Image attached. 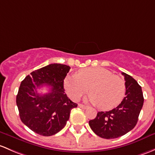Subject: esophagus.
<instances>
[{
	"instance_id": "esophagus-1",
	"label": "esophagus",
	"mask_w": 155,
	"mask_h": 155,
	"mask_svg": "<svg viewBox=\"0 0 155 155\" xmlns=\"http://www.w3.org/2000/svg\"><path fill=\"white\" fill-rule=\"evenodd\" d=\"M79 107H81V108H82V109H87V106H85V105H82V104H79Z\"/></svg>"
}]
</instances>
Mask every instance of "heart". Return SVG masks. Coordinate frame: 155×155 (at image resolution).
<instances>
[{"instance_id": "b5f03b06", "label": "heart", "mask_w": 155, "mask_h": 155, "mask_svg": "<svg viewBox=\"0 0 155 155\" xmlns=\"http://www.w3.org/2000/svg\"><path fill=\"white\" fill-rule=\"evenodd\" d=\"M64 87L73 100L78 101L90 87L91 94L85 101L98 104L102 110L117 107L124 97L125 84L120 76L102 68L82 69L79 75H71L64 80Z\"/></svg>"}]
</instances>
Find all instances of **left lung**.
I'll use <instances>...</instances> for the list:
<instances>
[{"label":"left lung","instance_id":"left-lung-1","mask_svg":"<svg viewBox=\"0 0 155 155\" xmlns=\"http://www.w3.org/2000/svg\"><path fill=\"white\" fill-rule=\"evenodd\" d=\"M125 77V97L121 103L109 111H99L95 119L89 121L94 133L104 139L120 137L132 130L137 125L144 102L142 88L131 76Z\"/></svg>","mask_w":155,"mask_h":155}]
</instances>
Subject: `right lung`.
I'll list each match as a JSON object with an SVG mask.
<instances>
[{
	"mask_svg": "<svg viewBox=\"0 0 155 155\" xmlns=\"http://www.w3.org/2000/svg\"><path fill=\"white\" fill-rule=\"evenodd\" d=\"M70 69L68 65L50 64L32 72L21 83L16 97L19 116L34 132L45 137L56 134L77 107L64 93V79ZM44 85L50 87L51 92L38 94L37 87Z\"/></svg>",
	"mask_w": 155,
	"mask_h": 155,
	"instance_id": "right-lung-1",
	"label": "right lung"
}]
</instances>
